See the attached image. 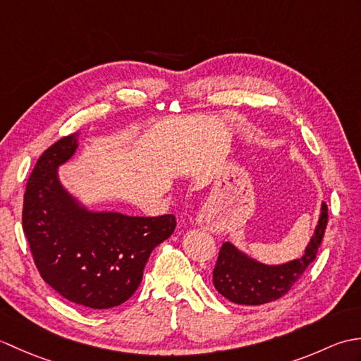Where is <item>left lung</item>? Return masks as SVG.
Returning a JSON list of instances; mask_svg holds the SVG:
<instances>
[{
  "label": "left lung",
  "mask_w": 361,
  "mask_h": 361,
  "mask_svg": "<svg viewBox=\"0 0 361 361\" xmlns=\"http://www.w3.org/2000/svg\"><path fill=\"white\" fill-rule=\"evenodd\" d=\"M327 204L323 203L321 217L304 255L288 264L268 267L240 252L229 242L221 245L212 271L214 287L229 301L240 305H260L279 299L293 287L307 267L315 260L327 226Z\"/></svg>",
  "instance_id": "obj_1"
}]
</instances>
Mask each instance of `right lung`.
Instances as JSON below:
<instances>
[{
	"instance_id": "obj_1",
	"label": "right lung",
	"mask_w": 361,
	"mask_h": 361,
	"mask_svg": "<svg viewBox=\"0 0 361 361\" xmlns=\"http://www.w3.org/2000/svg\"><path fill=\"white\" fill-rule=\"evenodd\" d=\"M75 147L74 135L63 136L38 158L23 200V231L43 281L68 301L101 312L135 293L150 252L176 220L79 208L56 172Z\"/></svg>"
}]
</instances>
